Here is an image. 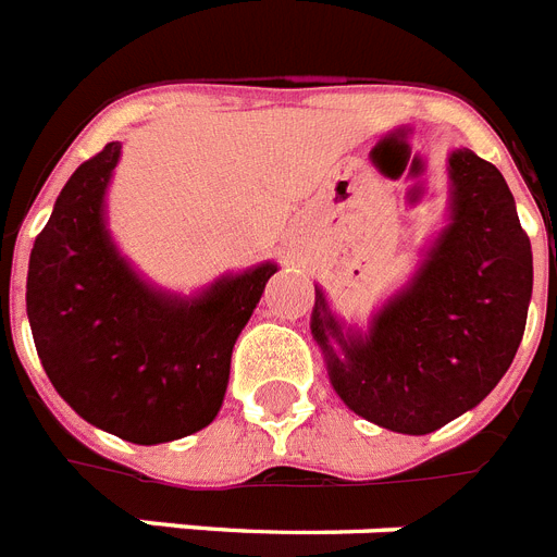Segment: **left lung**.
I'll return each mask as SVG.
<instances>
[{
  "label": "left lung",
  "mask_w": 557,
  "mask_h": 557,
  "mask_svg": "<svg viewBox=\"0 0 557 557\" xmlns=\"http://www.w3.org/2000/svg\"><path fill=\"white\" fill-rule=\"evenodd\" d=\"M449 180V225L369 334H343L320 288L311 311V334L343 404L404 435H429L481 404L527 329L532 248L504 174L455 148Z\"/></svg>",
  "instance_id": "left-lung-1"
}]
</instances>
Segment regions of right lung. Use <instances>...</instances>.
Instances as JSON below:
<instances>
[{
  "instance_id": "right-lung-1",
  "label": "right lung",
  "mask_w": 557,
  "mask_h": 557,
  "mask_svg": "<svg viewBox=\"0 0 557 557\" xmlns=\"http://www.w3.org/2000/svg\"><path fill=\"white\" fill-rule=\"evenodd\" d=\"M120 143L71 174L30 251L28 320L62 400L122 441L194 435L223 406L232 349L274 263L220 277L200 297L151 288L106 228Z\"/></svg>"
}]
</instances>
